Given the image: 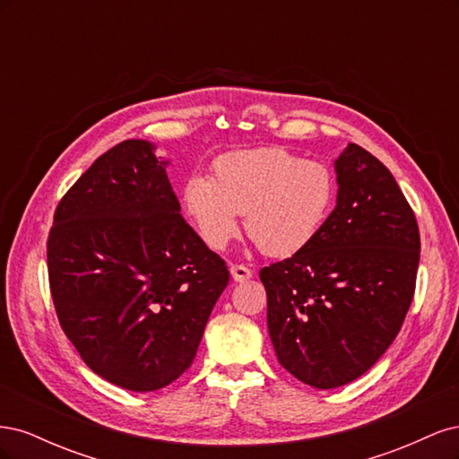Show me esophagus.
<instances>
[{
    "mask_svg": "<svg viewBox=\"0 0 459 459\" xmlns=\"http://www.w3.org/2000/svg\"><path fill=\"white\" fill-rule=\"evenodd\" d=\"M230 272H231L233 281H247V280H251V277H253V272L248 270L247 266H243V264H231Z\"/></svg>",
    "mask_w": 459,
    "mask_h": 459,
    "instance_id": "1",
    "label": "esophagus"
}]
</instances>
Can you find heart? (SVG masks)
Segmentation results:
<instances>
[{"label":"heart","mask_w":459,"mask_h":459,"mask_svg":"<svg viewBox=\"0 0 459 459\" xmlns=\"http://www.w3.org/2000/svg\"><path fill=\"white\" fill-rule=\"evenodd\" d=\"M335 193L327 164L262 147L218 159L212 179L191 176L184 204L211 248H224L239 231L238 214H245V230L260 251L287 258L317 238Z\"/></svg>","instance_id":"heart-1"}]
</instances>
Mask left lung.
<instances>
[{"label": "left lung", "instance_id": "obj_1", "mask_svg": "<svg viewBox=\"0 0 459 459\" xmlns=\"http://www.w3.org/2000/svg\"><path fill=\"white\" fill-rule=\"evenodd\" d=\"M337 206L304 251L260 270L280 364L335 388L364 375L404 324L420 266L418 220L386 166L356 143L335 160Z\"/></svg>", "mask_w": 459, "mask_h": 459}]
</instances>
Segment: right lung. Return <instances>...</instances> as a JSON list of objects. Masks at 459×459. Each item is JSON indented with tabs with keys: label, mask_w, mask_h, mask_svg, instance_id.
<instances>
[{
	"label": "right lung",
	"mask_w": 459,
	"mask_h": 459,
	"mask_svg": "<svg viewBox=\"0 0 459 459\" xmlns=\"http://www.w3.org/2000/svg\"><path fill=\"white\" fill-rule=\"evenodd\" d=\"M149 142L97 159L55 208L48 238L51 299L86 366L135 393L176 381L193 362L226 262L179 212Z\"/></svg>",
	"instance_id": "right-lung-1"
}]
</instances>
